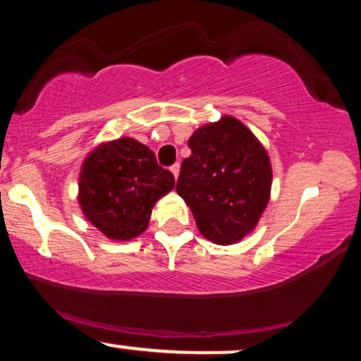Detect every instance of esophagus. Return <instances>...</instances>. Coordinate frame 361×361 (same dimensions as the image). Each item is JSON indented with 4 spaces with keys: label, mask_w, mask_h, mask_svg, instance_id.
<instances>
[{
    "label": "esophagus",
    "mask_w": 361,
    "mask_h": 361,
    "mask_svg": "<svg viewBox=\"0 0 361 361\" xmlns=\"http://www.w3.org/2000/svg\"><path fill=\"white\" fill-rule=\"evenodd\" d=\"M169 171H171L173 173V176H175V178H178V173H180V164H173V166L171 168H169Z\"/></svg>",
    "instance_id": "34e87169"
}]
</instances>
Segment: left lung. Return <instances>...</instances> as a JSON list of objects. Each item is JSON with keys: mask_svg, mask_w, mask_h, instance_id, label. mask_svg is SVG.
Returning a JSON list of instances; mask_svg holds the SVG:
<instances>
[{"mask_svg": "<svg viewBox=\"0 0 361 361\" xmlns=\"http://www.w3.org/2000/svg\"><path fill=\"white\" fill-rule=\"evenodd\" d=\"M176 192L192 209L209 241H241L270 200L271 166L267 151L238 118L198 128L190 137Z\"/></svg>", "mask_w": 361, "mask_h": 361, "instance_id": "8db88e82", "label": "left lung"}]
</instances>
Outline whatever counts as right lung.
<instances>
[{
	"instance_id": "add662e5",
	"label": "right lung",
	"mask_w": 361,
	"mask_h": 361,
	"mask_svg": "<svg viewBox=\"0 0 361 361\" xmlns=\"http://www.w3.org/2000/svg\"><path fill=\"white\" fill-rule=\"evenodd\" d=\"M173 186L175 176L157 164L151 149L122 137L86 157L80 204L86 219L106 238L127 241L146 231L152 207Z\"/></svg>"
}]
</instances>
